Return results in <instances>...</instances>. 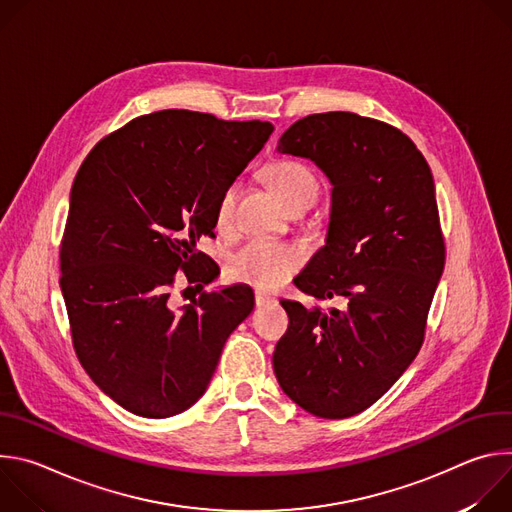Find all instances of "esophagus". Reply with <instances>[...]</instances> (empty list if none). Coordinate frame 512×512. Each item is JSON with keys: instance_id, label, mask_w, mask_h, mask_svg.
Returning a JSON list of instances; mask_svg holds the SVG:
<instances>
[{"instance_id": "esophagus-1", "label": "esophagus", "mask_w": 512, "mask_h": 512, "mask_svg": "<svg viewBox=\"0 0 512 512\" xmlns=\"http://www.w3.org/2000/svg\"><path fill=\"white\" fill-rule=\"evenodd\" d=\"M275 302H277L275 298H271V296H267V294H261V291H255V304H257L259 308L271 306V304H275Z\"/></svg>"}]
</instances>
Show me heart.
Here are the masks:
<instances>
[{
    "mask_svg": "<svg viewBox=\"0 0 512 512\" xmlns=\"http://www.w3.org/2000/svg\"><path fill=\"white\" fill-rule=\"evenodd\" d=\"M265 176L279 192L289 208L318 198L320 182L314 172L296 160H277L265 168ZM239 198V182L223 188L216 200L214 221L221 231L233 227L235 206ZM302 263V253L285 243L275 241H249L237 249L227 261V277L237 283H247L263 291L279 287Z\"/></svg>",
    "mask_w": 512,
    "mask_h": 512,
    "instance_id": "1",
    "label": "heart"
}]
</instances>
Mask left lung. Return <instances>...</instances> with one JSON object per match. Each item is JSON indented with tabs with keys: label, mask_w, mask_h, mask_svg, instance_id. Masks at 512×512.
Here are the masks:
<instances>
[{
	"label": "left lung",
	"mask_w": 512,
	"mask_h": 512,
	"mask_svg": "<svg viewBox=\"0 0 512 512\" xmlns=\"http://www.w3.org/2000/svg\"><path fill=\"white\" fill-rule=\"evenodd\" d=\"M277 152L310 158L334 188L326 245L294 279L318 304L281 302L289 326L273 352L275 377L306 411L352 417L395 385L423 344L446 263L433 176L401 129L348 111L296 121Z\"/></svg>",
	"instance_id": "obj_1"
}]
</instances>
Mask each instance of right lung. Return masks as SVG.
<instances>
[{
	"label": "right lung",
	"instance_id": "1",
	"mask_svg": "<svg viewBox=\"0 0 512 512\" xmlns=\"http://www.w3.org/2000/svg\"><path fill=\"white\" fill-rule=\"evenodd\" d=\"M271 131L259 119L148 113L105 135L72 182L60 243L72 346L95 385L135 415L192 407L255 306L245 285L200 291L180 312L170 296L178 279L204 289L218 275L196 241L214 237L218 196Z\"/></svg>",
	"mask_w": 512,
	"mask_h": 512
}]
</instances>
